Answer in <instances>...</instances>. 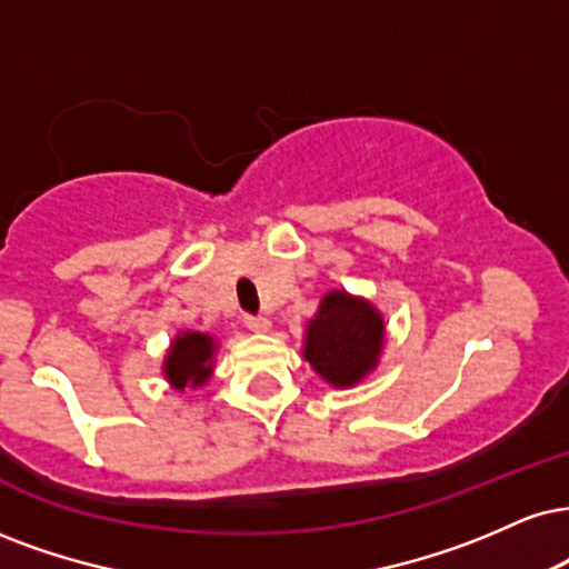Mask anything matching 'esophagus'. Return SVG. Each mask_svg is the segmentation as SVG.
<instances>
[{"instance_id":"obj_1","label":"esophagus","mask_w":569,"mask_h":569,"mask_svg":"<svg viewBox=\"0 0 569 569\" xmlns=\"http://www.w3.org/2000/svg\"><path fill=\"white\" fill-rule=\"evenodd\" d=\"M246 328L254 333H270L272 323H270V318H262V315H259V318H246Z\"/></svg>"}]
</instances>
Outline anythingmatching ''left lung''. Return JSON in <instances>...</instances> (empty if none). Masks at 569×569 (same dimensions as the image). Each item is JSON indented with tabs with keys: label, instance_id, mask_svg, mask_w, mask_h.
Here are the masks:
<instances>
[{
	"label": "left lung",
	"instance_id": "8db88e82",
	"mask_svg": "<svg viewBox=\"0 0 569 569\" xmlns=\"http://www.w3.org/2000/svg\"><path fill=\"white\" fill-rule=\"evenodd\" d=\"M385 341L387 323L379 307L358 293L333 289L307 320L302 355L326 385L350 389L376 371Z\"/></svg>",
	"mask_w": 569,
	"mask_h": 569
}]
</instances>
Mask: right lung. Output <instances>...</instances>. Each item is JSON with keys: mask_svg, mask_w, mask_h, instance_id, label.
<instances>
[{"mask_svg": "<svg viewBox=\"0 0 569 569\" xmlns=\"http://www.w3.org/2000/svg\"><path fill=\"white\" fill-rule=\"evenodd\" d=\"M217 350L219 345L211 333L190 331V328L177 331L161 362V373L167 385L177 389V392L201 389L211 379V373H214Z\"/></svg>", "mask_w": 569, "mask_h": 569, "instance_id": "obj_1", "label": "right lung"}]
</instances>
